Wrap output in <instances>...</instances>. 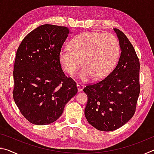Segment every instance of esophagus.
<instances>
[{
  "mask_svg": "<svg viewBox=\"0 0 154 154\" xmlns=\"http://www.w3.org/2000/svg\"><path fill=\"white\" fill-rule=\"evenodd\" d=\"M77 87L78 92H81V91L83 90V88H84V85H82V83H77Z\"/></svg>",
  "mask_w": 154,
  "mask_h": 154,
  "instance_id": "1",
  "label": "esophagus"
}]
</instances>
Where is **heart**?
<instances>
[{
    "mask_svg": "<svg viewBox=\"0 0 154 154\" xmlns=\"http://www.w3.org/2000/svg\"><path fill=\"white\" fill-rule=\"evenodd\" d=\"M71 49L63 48L60 52V62L64 71L72 75L82 65L77 77L83 82L94 78L103 79L113 69L119 54L118 41L111 34L84 32L71 43Z\"/></svg>",
    "mask_w": 154,
    "mask_h": 154,
    "instance_id": "obj_1",
    "label": "heart"
}]
</instances>
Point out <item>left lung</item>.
Masks as SVG:
<instances>
[{
	"label": "left lung",
	"instance_id": "1",
	"mask_svg": "<svg viewBox=\"0 0 154 154\" xmlns=\"http://www.w3.org/2000/svg\"><path fill=\"white\" fill-rule=\"evenodd\" d=\"M113 30L121 49L118 64L105 79L83 88L88 123L106 132L119 128L132 118L140 93V63L134 47L121 30Z\"/></svg>",
	"mask_w": 154,
	"mask_h": 154
}]
</instances>
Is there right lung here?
Here are the masks:
<instances>
[{
  "mask_svg": "<svg viewBox=\"0 0 154 154\" xmlns=\"http://www.w3.org/2000/svg\"><path fill=\"white\" fill-rule=\"evenodd\" d=\"M69 28L41 25L25 36L15 56L13 96L24 118L35 125L53 123L77 93L76 83L65 76L60 62Z\"/></svg>",
  "mask_w": 154,
  "mask_h": 154,
  "instance_id": "right-lung-1",
  "label": "right lung"
}]
</instances>
